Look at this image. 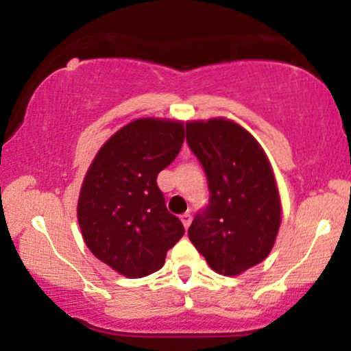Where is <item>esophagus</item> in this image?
Here are the masks:
<instances>
[{
	"instance_id": "34e87169",
	"label": "esophagus",
	"mask_w": 351,
	"mask_h": 351,
	"mask_svg": "<svg viewBox=\"0 0 351 351\" xmlns=\"http://www.w3.org/2000/svg\"><path fill=\"white\" fill-rule=\"evenodd\" d=\"M181 222H183V226H184V229H188L189 227V223H191V214H183V216H181Z\"/></svg>"
}]
</instances>
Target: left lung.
<instances>
[{"label": "left lung", "instance_id": "left-lung-1", "mask_svg": "<svg viewBox=\"0 0 351 351\" xmlns=\"http://www.w3.org/2000/svg\"><path fill=\"white\" fill-rule=\"evenodd\" d=\"M186 141L210 193L189 240L214 271L237 276L267 258L276 242L281 199L273 168L258 141L226 117L186 122Z\"/></svg>", "mask_w": 351, "mask_h": 351}]
</instances>
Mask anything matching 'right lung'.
Wrapping results in <instances>:
<instances>
[{"instance_id":"right-lung-1","label":"right lung","mask_w":351,"mask_h":351,"mask_svg":"<svg viewBox=\"0 0 351 351\" xmlns=\"http://www.w3.org/2000/svg\"><path fill=\"white\" fill-rule=\"evenodd\" d=\"M181 121L141 117L98 150L78 196V223L96 258L125 278H143L163 267L184 227L168 213L158 173L180 154Z\"/></svg>"}]
</instances>
